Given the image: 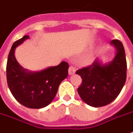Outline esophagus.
<instances>
[{
	"mask_svg": "<svg viewBox=\"0 0 133 133\" xmlns=\"http://www.w3.org/2000/svg\"><path fill=\"white\" fill-rule=\"evenodd\" d=\"M75 68L74 66H70L69 67V74L73 75L75 74Z\"/></svg>",
	"mask_w": 133,
	"mask_h": 133,
	"instance_id": "34e87169",
	"label": "esophagus"
}]
</instances>
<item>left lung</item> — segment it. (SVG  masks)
Instances as JSON below:
<instances>
[{
    "label": "left lung",
    "instance_id": "8db88e82",
    "mask_svg": "<svg viewBox=\"0 0 133 133\" xmlns=\"http://www.w3.org/2000/svg\"><path fill=\"white\" fill-rule=\"evenodd\" d=\"M115 48L113 59L102 64L96 59L93 64L76 71L82 78L78 88L81 98L91 107H100L109 104L118 97L127 78V61L122 43L112 40Z\"/></svg>",
    "mask_w": 133,
    "mask_h": 133
}]
</instances>
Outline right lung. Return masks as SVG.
<instances>
[{
	"label": "right lung",
	"instance_id": "obj_1",
	"mask_svg": "<svg viewBox=\"0 0 133 133\" xmlns=\"http://www.w3.org/2000/svg\"><path fill=\"white\" fill-rule=\"evenodd\" d=\"M29 37L25 35L13 44L8 55L6 78L8 87L20 104L31 109L48 106L57 94L60 84L68 76V63L62 61L38 72L23 69L15 57V48Z\"/></svg>",
	"mask_w": 133,
	"mask_h": 133
}]
</instances>
